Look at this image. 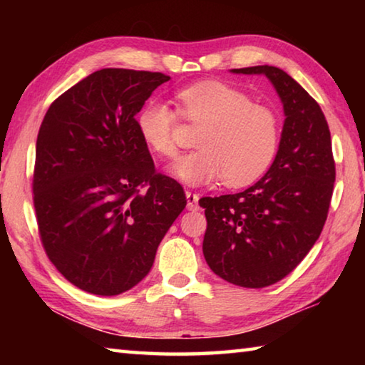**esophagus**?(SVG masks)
Listing matches in <instances>:
<instances>
[{"label": "esophagus", "instance_id": "esophagus-1", "mask_svg": "<svg viewBox=\"0 0 365 365\" xmlns=\"http://www.w3.org/2000/svg\"><path fill=\"white\" fill-rule=\"evenodd\" d=\"M187 201H188L187 207L190 211H197V209H200V205H197V201H200V195L193 193V191H187Z\"/></svg>", "mask_w": 365, "mask_h": 365}]
</instances>
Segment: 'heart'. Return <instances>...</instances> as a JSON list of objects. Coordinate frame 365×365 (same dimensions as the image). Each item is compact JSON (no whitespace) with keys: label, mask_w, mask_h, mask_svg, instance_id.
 I'll return each mask as SVG.
<instances>
[{"label":"heart","mask_w":365,"mask_h":365,"mask_svg":"<svg viewBox=\"0 0 365 365\" xmlns=\"http://www.w3.org/2000/svg\"><path fill=\"white\" fill-rule=\"evenodd\" d=\"M177 108L151 100L140 109L141 140L160 158H175L178 114L201 127L195 143L200 150L172 165V174L188 185H207L222 178L240 188L259 180L279 153L282 123L275 110L255 104L248 95L222 82H200L177 93Z\"/></svg>","instance_id":"heart-1"}]
</instances>
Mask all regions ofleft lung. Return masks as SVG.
<instances>
[{
    "label": "left lung",
    "instance_id": "1",
    "mask_svg": "<svg viewBox=\"0 0 365 365\" xmlns=\"http://www.w3.org/2000/svg\"><path fill=\"white\" fill-rule=\"evenodd\" d=\"M264 73L285 113L279 153L261 180L242 193L206 196V262L220 279L245 288L274 285L317 242L329 214L335 160L329 123L317 101L274 66L232 69Z\"/></svg>",
    "mask_w": 365,
    "mask_h": 365
}]
</instances>
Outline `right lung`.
<instances>
[{
    "instance_id": "add662e5",
    "label": "right lung",
    "mask_w": 365,
    "mask_h": 365,
    "mask_svg": "<svg viewBox=\"0 0 365 365\" xmlns=\"http://www.w3.org/2000/svg\"><path fill=\"white\" fill-rule=\"evenodd\" d=\"M169 78L96 71L56 98L41 122L32 183L40 240L83 292L114 296L143 280L187 206L182 185L156 172L135 119Z\"/></svg>"
}]
</instances>
